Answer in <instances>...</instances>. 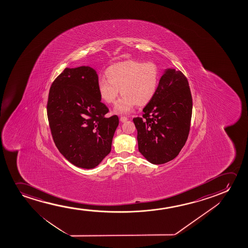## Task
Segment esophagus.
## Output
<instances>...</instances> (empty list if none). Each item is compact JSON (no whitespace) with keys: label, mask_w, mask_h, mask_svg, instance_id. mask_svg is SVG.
I'll use <instances>...</instances> for the list:
<instances>
[{"label":"esophagus","mask_w":248,"mask_h":248,"mask_svg":"<svg viewBox=\"0 0 248 248\" xmlns=\"http://www.w3.org/2000/svg\"><path fill=\"white\" fill-rule=\"evenodd\" d=\"M119 119H120V121H121V122H125V121L128 120V118H127L126 116H121Z\"/></svg>","instance_id":"esophagus-1"}]
</instances>
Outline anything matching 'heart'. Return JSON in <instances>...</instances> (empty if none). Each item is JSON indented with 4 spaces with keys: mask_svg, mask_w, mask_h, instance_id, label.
<instances>
[{
    "mask_svg": "<svg viewBox=\"0 0 248 248\" xmlns=\"http://www.w3.org/2000/svg\"><path fill=\"white\" fill-rule=\"evenodd\" d=\"M99 79V95L107 104H113L121 90L123 96L115 107L117 112H127L135 106L144 107L153 100L159 85L160 70L153 62L137 60L112 65Z\"/></svg>",
    "mask_w": 248,
    "mask_h": 248,
    "instance_id": "b5f03b06",
    "label": "heart"
}]
</instances>
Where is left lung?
<instances>
[{"label":"left lung","instance_id":"8db88e82","mask_svg":"<svg viewBox=\"0 0 248 248\" xmlns=\"http://www.w3.org/2000/svg\"><path fill=\"white\" fill-rule=\"evenodd\" d=\"M192 114V97L182 72L168 69L160 78L153 100L142 117L133 119L140 153L154 164L178 156L186 142Z\"/></svg>","mask_w":248,"mask_h":248}]
</instances>
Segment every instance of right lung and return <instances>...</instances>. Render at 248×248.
<instances>
[{
    "label": "right lung",
    "instance_id": "add662e5",
    "mask_svg": "<svg viewBox=\"0 0 248 248\" xmlns=\"http://www.w3.org/2000/svg\"><path fill=\"white\" fill-rule=\"evenodd\" d=\"M98 76L90 67L65 68L51 84L47 117L58 151L72 164L93 169L111 152L119 117L106 118Z\"/></svg>",
    "mask_w": 248,
    "mask_h": 248
}]
</instances>
